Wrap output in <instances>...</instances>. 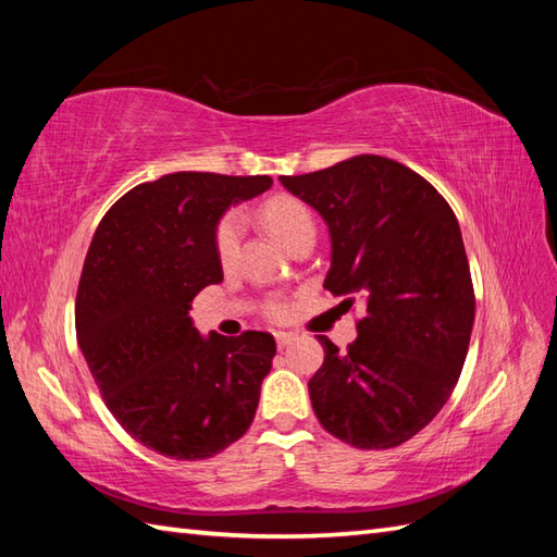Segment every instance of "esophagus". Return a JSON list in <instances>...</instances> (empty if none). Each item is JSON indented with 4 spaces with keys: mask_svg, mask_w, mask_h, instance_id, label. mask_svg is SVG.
I'll return each instance as SVG.
<instances>
[{
    "mask_svg": "<svg viewBox=\"0 0 557 557\" xmlns=\"http://www.w3.org/2000/svg\"><path fill=\"white\" fill-rule=\"evenodd\" d=\"M297 339V333H285V330H280V333H275V342H277V347L282 349V347H287V345H292V342Z\"/></svg>",
    "mask_w": 557,
    "mask_h": 557,
    "instance_id": "1",
    "label": "esophagus"
}]
</instances>
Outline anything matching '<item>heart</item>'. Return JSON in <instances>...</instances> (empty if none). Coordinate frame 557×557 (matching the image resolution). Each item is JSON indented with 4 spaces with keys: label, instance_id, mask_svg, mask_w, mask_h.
Returning <instances> with one entry per match:
<instances>
[{
    "label": "heart",
    "instance_id": "1",
    "mask_svg": "<svg viewBox=\"0 0 557 557\" xmlns=\"http://www.w3.org/2000/svg\"><path fill=\"white\" fill-rule=\"evenodd\" d=\"M260 215H263V222L268 224L270 232L275 234L277 239L289 248V251L306 239H315V218L311 208L299 198L294 196L270 198L263 206V210H260ZM239 246H242V218L236 215V212H227L215 230V253L224 268L232 265L236 256H239ZM265 311L272 318H282L287 311V306L275 299L265 306Z\"/></svg>",
    "mask_w": 557,
    "mask_h": 557
}]
</instances>
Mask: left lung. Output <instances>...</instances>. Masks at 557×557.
I'll return each mask as SVG.
<instances>
[{"mask_svg": "<svg viewBox=\"0 0 557 557\" xmlns=\"http://www.w3.org/2000/svg\"><path fill=\"white\" fill-rule=\"evenodd\" d=\"M321 212L333 242L325 289L366 304L359 337H327L309 381L318 421L342 443L387 449L433 421L453 395L474 327V285L453 208L421 174L381 156L280 176Z\"/></svg>", "mask_w": 557, "mask_h": 557, "instance_id": "1", "label": "left lung"}]
</instances>
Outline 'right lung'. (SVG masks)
<instances>
[{
	"mask_svg": "<svg viewBox=\"0 0 557 557\" xmlns=\"http://www.w3.org/2000/svg\"><path fill=\"white\" fill-rule=\"evenodd\" d=\"M270 176L174 172L138 184L92 236L76 294V337L104 405L138 443L206 459L248 431L275 339L198 335L188 309L222 282L218 222Z\"/></svg>",
	"mask_w": 557,
	"mask_h": 557,
	"instance_id": "1",
	"label": "right lung"
}]
</instances>
